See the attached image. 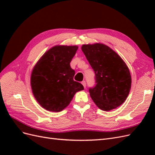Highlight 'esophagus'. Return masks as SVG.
Segmentation results:
<instances>
[{
    "label": "esophagus",
    "instance_id": "34e87169",
    "mask_svg": "<svg viewBox=\"0 0 155 155\" xmlns=\"http://www.w3.org/2000/svg\"><path fill=\"white\" fill-rule=\"evenodd\" d=\"M81 83H82V85H83V87H84V88H86V82L85 81H83L82 82H81Z\"/></svg>",
    "mask_w": 155,
    "mask_h": 155
}]
</instances>
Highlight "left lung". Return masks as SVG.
Here are the masks:
<instances>
[{
	"instance_id": "1",
	"label": "left lung",
	"mask_w": 155,
	"mask_h": 155,
	"mask_svg": "<svg viewBox=\"0 0 155 155\" xmlns=\"http://www.w3.org/2000/svg\"><path fill=\"white\" fill-rule=\"evenodd\" d=\"M81 50L95 73L96 85L90 96L100 109L109 111L121 105L131 87L129 70L120 56L107 45H83Z\"/></svg>"
}]
</instances>
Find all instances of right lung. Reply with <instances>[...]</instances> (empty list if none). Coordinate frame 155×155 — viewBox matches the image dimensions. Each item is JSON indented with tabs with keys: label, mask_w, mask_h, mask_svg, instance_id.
<instances>
[{
	"label": "right lung",
	"mask_w": 155,
	"mask_h": 155,
	"mask_svg": "<svg viewBox=\"0 0 155 155\" xmlns=\"http://www.w3.org/2000/svg\"><path fill=\"white\" fill-rule=\"evenodd\" d=\"M78 48L77 46H55L42 56L33 68L32 92L46 110H63L75 94L84 89L80 83L74 81L75 71L70 64Z\"/></svg>",
	"instance_id": "1"
}]
</instances>
